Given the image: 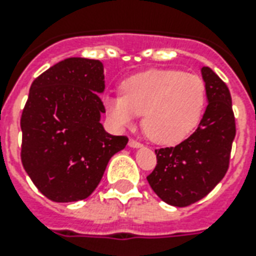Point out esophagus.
<instances>
[{"label": "esophagus", "instance_id": "1", "mask_svg": "<svg viewBox=\"0 0 256 256\" xmlns=\"http://www.w3.org/2000/svg\"><path fill=\"white\" fill-rule=\"evenodd\" d=\"M128 146H130V148H140V146H142V144H140V142H138V140H128Z\"/></svg>", "mask_w": 256, "mask_h": 256}]
</instances>
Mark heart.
Masks as SVG:
<instances>
[{
	"label": "heart",
	"instance_id": "heart-1",
	"mask_svg": "<svg viewBox=\"0 0 256 256\" xmlns=\"http://www.w3.org/2000/svg\"><path fill=\"white\" fill-rule=\"evenodd\" d=\"M122 94L104 96V108L120 128L144 114V130L152 140L174 144L198 124L206 102L200 77L180 70H148L124 80Z\"/></svg>",
	"mask_w": 256,
	"mask_h": 256
}]
</instances>
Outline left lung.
Returning <instances> with one entry per match:
<instances>
[{
	"label": "left lung",
	"mask_w": 256,
	"mask_h": 256,
	"mask_svg": "<svg viewBox=\"0 0 256 256\" xmlns=\"http://www.w3.org/2000/svg\"><path fill=\"white\" fill-rule=\"evenodd\" d=\"M208 104L198 128L174 148H156V166L148 182L164 202L186 207L204 198L226 175L235 138V116L227 85L204 66Z\"/></svg>",
	"instance_id": "left-lung-1"
}]
</instances>
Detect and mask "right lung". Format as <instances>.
Instances as JSON below:
<instances>
[{"mask_svg": "<svg viewBox=\"0 0 256 256\" xmlns=\"http://www.w3.org/2000/svg\"><path fill=\"white\" fill-rule=\"evenodd\" d=\"M104 66L98 60L68 58L38 76L21 116L22 166L53 202L88 198L108 160L128 144L126 136L104 130Z\"/></svg>", "mask_w": 256, "mask_h": 256, "instance_id": "obj_1", "label": "right lung"}]
</instances>
